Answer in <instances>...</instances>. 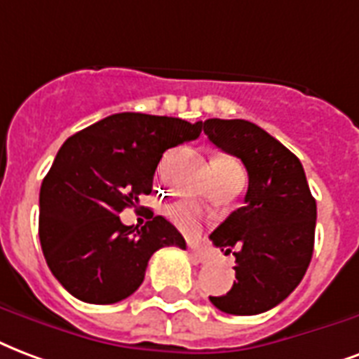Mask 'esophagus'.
Masks as SVG:
<instances>
[{"mask_svg": "<svg viewBox=\"0 0 359 359\" xmlns=\"http://www.w3.org/2000/svg\"><path fill=\"white\" fill-rule=\"evenodd\" d=\"M189 255L195 263H204V261H206V253L201 252V250H196V248L193 246H189Z\"/></svg>", "mask_w": 359, "mask_h": 359, "instance_id": "34e87169", "label": "esophagus"}]
</instances>
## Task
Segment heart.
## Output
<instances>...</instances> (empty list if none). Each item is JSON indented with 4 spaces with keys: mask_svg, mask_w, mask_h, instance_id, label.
<instances>
[{
    "mask_svg": "<svg viewBox=\"0 0 359 359\" xmlns=\"http://www.w3.org/2000/svg\"><path fill=\"white\" fill-rule=\"evenodd\" d=\"M215 163L225 170H242L241 164L233 161V158H215ZM166 214H168L170 221L176 227L185 231V233H195L196 229H198V214H196V210L191 204H187V202H176V204H172L166 210Z\"/></svg>",
    "mask_w": 359,
    "mask_h": 359,
    "instance_id": "obj_1",
    "label": "heart"
}]
</instances>
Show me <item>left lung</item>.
Listing matches in <instances>:
<instances>
[{
  "label": "left lung",
  "instance_id": "8db88e82",
  "mask_svg": "<svg viewBox=\"0 0 359 359\" xmlns=\"http://www.w3.org/2000/svg\"><path fill=\"white\" fill-rule=\"evenodd\" d=\"M204 134L246 166L244 206L210 234L214 246L236 248V282L210 297L215 309L253 316L274 309L303 280L314 250L316 201L303 164L261 126L244 118H208Z\"/></svg>",
  "mask_w": 359,
  "mask_h": 359
}]
</instances>
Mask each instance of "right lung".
Returning a JSON list of instances; mask_svg holds the SVG:
<instances>
[{"label":"right lung","mask_w":359,"mask_h":359,"mask_svg":"<svg viewBox=\"0 0 359 359\" xmlns=\"http://www.w3.org/2000/svg\"><path fill=\"white\" fill-rule=\"evenodd\" d=\"M201 132V121L115 113L64 142L41 183L39 241L50 272L74 297L118 303L142 285L157 250H185L163 215L134 231L118 214L149 195L164 151Z\"/></svg>","instance_id":"add662e5"}]
</instances>
